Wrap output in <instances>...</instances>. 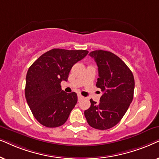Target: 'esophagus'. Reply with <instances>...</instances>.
Here are the masks:
<instances>
[{
	"label": "esophagus",
	"instance_id": "1",
	"mask_svg": "<svg viewBox=\"0 0 159 159\" xmlns=\"http://www.w3.org/2000/svg\"><path fill=\"white\" fill-rule=\"evenodd\" d=\"M83 98V96H81V94H78V100H80V99H81Z\"/></svg>",
	"mask_w": 159,
	"mask_h": 159
}]
</instances>
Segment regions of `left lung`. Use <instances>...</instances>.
<instances>
[{
    "mask_svg": "<svg viewBox=\"0 0 159 159\" xmlns=\"http://www.w3.org/2000/svg\"><path fill=\"white\" fill-rule=\"evenodd\" d=\"M98 67L97 87L103 94L97 103L84 111L89 125L99 130L116 126L127 111L134 96V75L125 63L113 53L96 50L90 52Z\"/></svg>",
    "mask_w": 159,
    "mask_h": 159,
    "instance_id": "8db88e82",
    "label": "left lung"
}]
</instances>
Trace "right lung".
I'll list each match as a JSON object with an SVG mask.
<instances>
[{
    "instance_id": "1",
    "label": "right lung",
    "mask_w": 159,
    "mask_h": 159,
    "mask_svg": "<svg viewBox=\"0 0 159 159\" xmlns=\"http://www.w3.org/2000/svg\"><path fill=\"white\" fill-rule=\"evenodd\" d=\"M88 53L86 50L53 48L29 67L25 97L34 117L43 126L58 127L66 122L78 97L75 92H65L60 84L67 81L72 67Z\"/></svg>"
}]
</instances>
